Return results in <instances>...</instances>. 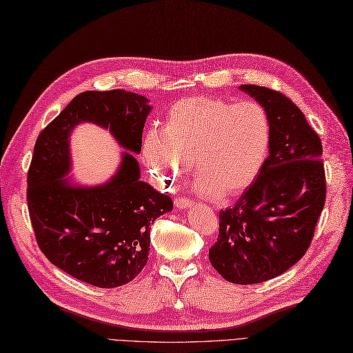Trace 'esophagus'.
<instances>
[{
	"instance_id": "esophagus-1",
	"label": "esophagus",
	"mask_w": 353,
	"mask_h": 353,
	"mask_svg": "<svg viewBox=\"0 0 353 353\" xmlns=\"http://www.w3.org/2000/svg\"><path fill=\"white\" fill-rule=\"evenodd\" d=\"M192 200H190L188 197H176L175 199V206L178 208V209H185V208H188V206H192Z\"/></svg>"
}]
</instances>
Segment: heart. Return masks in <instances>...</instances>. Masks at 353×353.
I'll return each instance as SVG.
<instances>
[{"instance_id": "obj_1", "label": "heart", "mask_w": 353, "mask_h": 353, "mask_svg": "<svg viewBox=\"0 0 353 353\" xmlns=\"http://www.w3.org/2000/svg\"><path fill=\"white\" fill-rule=\"evenodd\" d=\"M270 138L269 114L259 102L187 98L169 110L163 132H147L142 153L160 185H175L192 161L200 194L230 197L259 175Z\"/></svg>"}]
</instances>
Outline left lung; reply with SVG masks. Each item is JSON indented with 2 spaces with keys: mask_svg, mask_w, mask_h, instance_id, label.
<instances>
[{
  "mask_svg": "<svg viewBox=\"0 0 353 353\" xmlns=\"http://www.w3.org/2000/svg\"><path fill=\"white\" fill-rule=\"evenodd\" d=\"M269 114V156L233 208L220 212L209 261L228 282L260 283L306 254L327 196L322 142L301 110L268 88L242 84Z\"/></svg>",
  "mask_w": 353,
  "mask_h": 353,
  "instance_id": "left-lung-1",
  "label": "left lung"
}]
</instances>
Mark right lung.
Masks as SVG:
<instances>
[{
    "label": "right lung",
    "mask_w": 353,
    "mask_h": 353,
    "mask_svg": "<svg viewBox=\"0 0 353 353\" xmlns=\"http://www.w3.org/2000/svg\"><path fill=\"white\" fill-rule=\"evenodd\" d=\"M151 107L123 89L83 92L38 135L28 170V211L35 239L52 264L98 288H116L145 268L150 228L172 211V199L141 181L130 153L108 183L81 187L70 172V133L89 121L110 129L119 144L139 153Z\"/></svg>",
    "instance_id": "add662e5"
}]
</instances>
